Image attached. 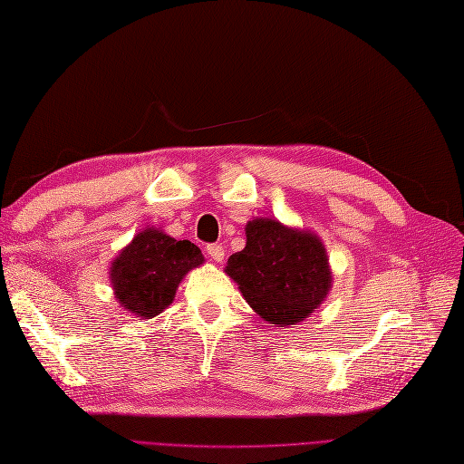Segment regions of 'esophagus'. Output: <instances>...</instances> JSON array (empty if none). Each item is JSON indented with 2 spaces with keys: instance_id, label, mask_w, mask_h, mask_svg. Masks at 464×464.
I'll return each mask as SVG.
<instances>
[{
  "instance_id": "esophagus-1",
  "label": "esophagus",
  "mask_w": 464,
  "mask_h": 464,
  "mask_svg": "<svg viewBox=\"0 0 464 464\" xmlns=\"http://www.w3.org/2000/svg\"><path fill=\"white\" fill-rule=\"evenodd\" d=\"M207 256L218 263L224 259V247L218 244H210V246H207Z\"/></svg>"
}]
</instances>
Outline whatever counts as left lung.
Here are the masks:
<instances>
[{
  "label": "left lung",
  "mask_w": 464,
  "mask_h": 464,
  "mask_svg": "<svg viewBox=\"0 0 464 464\" xmlns=\"http://www.w3.org/2000/svg\"><path fill=\"white\" fill-rule=\"evenodd\" d=\"M246 237V247L230 256L224 271L265 321L296 325L327 298L333 278L315 234L256 218L247 222Z\"/></svg>",
  "instance_id": "1"
}]
</instances>
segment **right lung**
<instances>
[{"instance_id": "add662e5", "label": "right lung", "mask_w": 464, "mask_h": 464, "mask_svg": "<svg viewBox=\"0 0 464 464\" xmlns=\"http://www.w3.org/2000/svg\"><path fill=\"white\" fill-rule=\"evenodd\" d=\"M203 261L201 249L189 240L147 228L111 263V288L125 312L150 319L172 304L179 280Z\"/></svg>"}]
</instances>
